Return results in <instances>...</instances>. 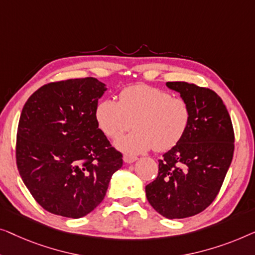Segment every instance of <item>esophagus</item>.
I'll list each match as a JSON object with an SVG mask.
<instances>
[{
	"instance_id": "obj_1",
	"label": "esophagus",
	"mask_w": 255,
	"mask_h": 255,
	"mask_svg": "<svg viewBox=\"0 0 255 255\" xmlns=\"http://www.w3.org/2000/svg\"><path fill=\"white\" fill-rule=\"evenodd\" d=\"M137 159V157L136 156H132V155H124V162L127 163V164H130V163H134L135 160Z\"/></svg>"
}]
</instances>
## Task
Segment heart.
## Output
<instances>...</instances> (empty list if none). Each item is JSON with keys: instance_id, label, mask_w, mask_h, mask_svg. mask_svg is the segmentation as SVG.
I'll use <instances>...</instances> for the list:
<instances>
[{"instance_id": "1", "label": "heart", "mask_w": 255, "mask_h": 255, "mask_svg": "<svg viewBox=\"0 0 255 255\" xmlns=\"http://www.w3.org/2000/svg\"><path fill=\"white\" fill-rule=\"evenodd\" d=\"M98 127L110 138H119L131 128L135 130L117 142L123 151L139 153L153 148L167 151L177 145L187 131L191 107L185 99L149 85H132L119 93V103L104 99L96 107Z\"/></svg>"}]
</instances>
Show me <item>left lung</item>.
Segmentation results:
<instances>
[{
	"instance_id": "8db88e82",
	"label": "left lung",
	"mask_w": 255,
	"mask_h": 255,
	"mask_svg": "<svg viewBox=\"0 0 255 255\" xmlns=\"http://www.w3.org/2000/svg\"><path fill=\"white\" fill-rule=\"evenodd\" d=\"M191 107L181 141L158 160V175L145 186L149 203L164 217L186 218L209 207L220 192L235 150V132L223 100L208 88L167 82Z\"/></svg>"
}]
</instances>
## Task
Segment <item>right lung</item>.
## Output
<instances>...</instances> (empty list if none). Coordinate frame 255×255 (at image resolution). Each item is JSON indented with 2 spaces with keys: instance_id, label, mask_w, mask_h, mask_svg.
Masks as SVG:
<instances>
[{
  "instance_id": "obj_1",
  "label": "right lung",
  "mask_w": 255,
  "mask_h": 255,
  "mask_svg": "<svg viewBox=\"0 0 255 255\" xmlns=\"http://www.w3.org/2000/svg\"><path fill=\"white\" fill-rule=\"evenodd\" d=\"M105 91L97 78H74L42 85L25 103L16 163L31 195L49 213L69 218L91 213L123 166V153L95 118Z\"/></svg>"
}]
</instances>
